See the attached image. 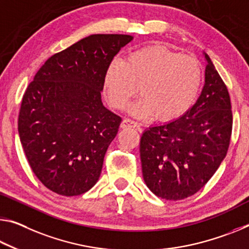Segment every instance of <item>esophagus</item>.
Listing matches in <instances>:
<instances>
[{
	"instance_id": "obj_1",
	"label": "esophagus",
	"mask_w": 249,
	"mask_h": 249,
	"mask_svg": "<svg viewBox=\"0 0 249 249\" xmlns=\"http://www.w3.org/2000/svg\"><path fill=\"white\" fill-rule=\"evenodd\" d=\"M122 127L127 128V127H139V123L136 121L131 120V118H124L123 122H122Z\"/></svg>"
}]
</instances>
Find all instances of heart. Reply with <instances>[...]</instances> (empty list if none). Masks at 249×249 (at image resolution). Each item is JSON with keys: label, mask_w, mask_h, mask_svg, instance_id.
<instances>
[{"label": "heart", "mask_w": 249, "mask_h": 249, "mask_svg": "<svg viewBox=\"0 0 249 249\" xmlns=\"http://www.w3.org/2000/svg\"><path fill=\"white\" fill-rule=\"evenodd\" d=\"M202 81L203 68L195 56L151 45L114 61L106 71L104 90L110 106L122 109L139 88L142 98L132 105L134 115L168 122L194 105Z\"/></svg>", "instance_id": "heart-1"}]
</instances>
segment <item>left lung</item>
Segmentation results:
<instances>
[{"instance_id": "left-lung-1", "label": "left lung", "mask_w": 249, "mask_h": 249, "mask_svg": "<svg viewBox=\"0 0 249 249\" xmlns=\"http://www.w3.org/2000/svg\"><path fill=\"white\" fill-rule=\"evenodd\" d=\"M205 85L183 116L152 126L141 139L145 184L163 199L180 200L202 188L226 156L231 143V97L210 56L205 54Z\"/></svg>"}]
</instances>
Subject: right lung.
<instances>
[{"mask_svg":"<svg viewBox=\"0 0 249 249\" xmlns=\"http://www.w3.org/2000/svg\"><path fill=\"white\" fill-rule=\"evenodd\" d=\"M124 34H93L51 56L22 98L18 134L37 178L63 196L89 191L122 118L102 103L106 71Z\"/></svg>","mask_w":249,"mask_h":249,"instance_id":"1","label":"right lung"}]
</instances>
